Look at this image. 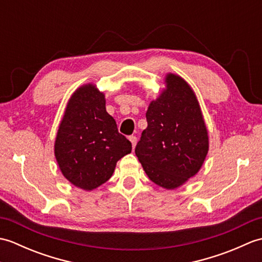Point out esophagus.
Wrapping results in <instances>:
<instances>
[{"instance_id": "34e87169", "label": "esophagus", "mask_w": 262, "mask_h": 262, "mask_svg": "<svg viewBox=\"0 0 262 262\" xmlns=\"http://www.w3.org/2000/svg\"><path fill=\"white\" fill-rule=\"evenodd\" d=\"M129 141H130L132 145H133V148H135L136 143H137V137L134 136V135H132V136H129Z\"/></svg>"}]
</instances>
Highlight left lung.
<instances>
[{"mask_svg": "<svg viewBox=\"0 0 262 262\" xmlns=\"http://www.w3.org/2000/svg\"><path fill=\"white\" fill-rule=\"evenodd\" d=\"M164 84L165 89L148 105L147 127L135 154L149 180L171 190L198 173L209 140L191 86L173 73L165 75Z\"/></svg>", "mask_w": 262, "mask_h": 262, "instance_id": "8db88e82", "label": "left lung"}]
</instances>
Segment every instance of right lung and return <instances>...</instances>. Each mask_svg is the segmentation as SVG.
<instances>
[{"instance_id":"add662e5","label":"right lung","mask_w":262,"mask_h":262,"mask_svg":"<svg viewBox=\"0 0 262 262\" xmlns=\"http://www.w3.org/2000/svg\"><path fill=\"white\" fill-rule=\"evenodd\" d=\"M132 143L118 133L105 110L104 93L96 84L77 88L58 126L54 153L59 170L72 185L90 191L108 181Z\"/></svg>"}]
</instances>
